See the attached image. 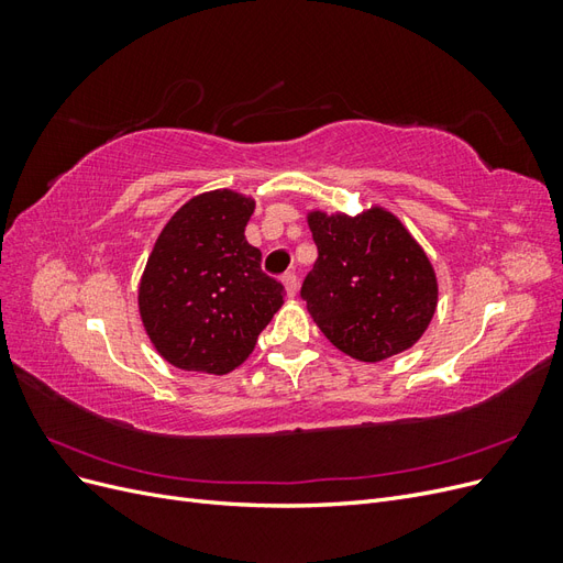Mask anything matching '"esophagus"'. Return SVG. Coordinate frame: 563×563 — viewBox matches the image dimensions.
I'll return each instance as SVG.
<instances>
[{"label": "esophagus", "mask_w": 563, "mask_h": 563, "mask_svg": "<svg viewBox=\"0 0 563 563\" xmlns=\"http://www.w3.org/2000/svg\"><path fill=\"white\" fill-rule=\"evenodd\" d=\"M282 284L286 288V296L294 298L298 294V277L294 275V272H286V275L282 277Z\"/></svg>", "instance_id": "obj_1"}]
</instances>
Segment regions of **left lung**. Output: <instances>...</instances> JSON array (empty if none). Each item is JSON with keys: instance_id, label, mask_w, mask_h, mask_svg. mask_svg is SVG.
<instances>
[{"instance_id": "1", "label": "left lung", "mask_w": 563, "mask_h": 563, "mask_svg": "<svg viewBox=\"0 0 563 563\" xmlns=\"http://www.w3.org/2000/svg\"><path fill=\"white\" fill-rule=\"evenodd\" d=\"M308 225L319 255L300 294L319 331L368 364L413 347L437 312L439 284L401 220L371 203L356 216L308 211Z\"/></svg>"}]
</instances>
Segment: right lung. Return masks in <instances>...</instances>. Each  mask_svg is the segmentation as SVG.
Returning <instances> with one entry per match:
<instances>
[{"label": "right lung", "instance_id": "1", "mask_svg": "<svg viewBox=\"0 0 563 563\" xmlns=\"http://www.w3.org/2000/svg\"><path fill=\"white\" fill-rule=\"evenodd\" d=\"M255 199L211 190L185 201L159 232L139 284V312L152 347L180 371L242 366L284 305V286L263 275L244 236Z\"/></svg>", "mask_w": 563, "mask_h": 563}]
</instances>
